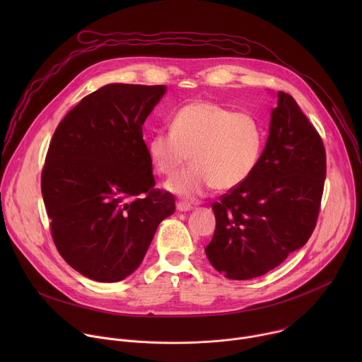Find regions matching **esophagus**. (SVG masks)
Returning <instances> with one entry per match:
<instances>
[{
	"mask_svg": "<svg viewBox=\"0 0 362 362\" xmlns=\"http://www.w3.org/2000/svg\"><path fill=\"white\" fill-rule=\"evenodd\" d=\"M176 209L179 212H189L192 209V204L187 202H177L176 203Z\"/></svg>",
	"mask_w": 362,
	"mask_h": 362,
	"instance_id": "obj_1",
	"label": "esophagus"
}]
</instances>
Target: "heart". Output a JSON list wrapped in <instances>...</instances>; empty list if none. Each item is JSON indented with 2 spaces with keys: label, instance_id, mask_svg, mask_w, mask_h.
Here are the masks:
<instances>
[{
  "label": "heart",
  "instance_id": "1",
  "mask_svg": "<svg viewBox=\"0 0 362 362\" xmlns=\"http://www.w3.org/2000/svg\"><path fill=\"white\" fill-rule=\"evenodd\" d=\"M265 146L262 122L247 112H233L215 101L196 100L180 107L170 129L154 132L148 158L159 173L172 177L190 159L193 166L168 183V189L196 199L214 186L229 190L256 169Z\"/></svg>",
  "mask_w": 362,
  "mask_h": 362
}]
</instances>
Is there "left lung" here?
Returning a JSON list of instances; mask_svg holds the SVG:
<instances>
[{
	"label": "left lung",
	"instance_id": "obj_1",
	"mask_svg": "<svg viewBox=\"0 0 362 362\" xmlns=\"http://www.w3.org/2000/svg\"><path fill=\"white\" fill-rule=\"evenodd\" d=\"M325 175L321 136L293 97L278 91L259 163L212 204L216 228L204 247L212 267L245 281L281 265L315 229Z\"/></svg>",
	"mask_w": 362,
	"mask_h": 362
}]
</instances>
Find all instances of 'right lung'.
<instances>
[{
	"label": "right lung",
	"mask_w": 362,
	"mask_h": 362,
	"mask_svg": "<svg viewBox=\"0 0 362 362\" xmlns=\"http://www.w3.org/2000/svg\"><path fill=\"white\" fill-rule=\"evenodd\" d=\"M165 93L166 86L107 84L70 110L49 141L41 193L51 236L86 278H127L175 214L173 194L154 189L143 140V123Z\"/></svg>",
	"instance_id": "1"
}]
</instances>
